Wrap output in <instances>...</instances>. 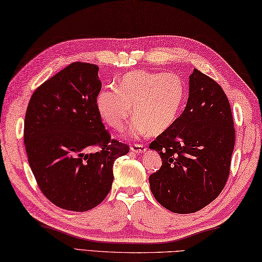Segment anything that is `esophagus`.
Segmentation results:
<instances>
[{
    "label": "esophagus",
    "mask_w": 262,
    "mask_h": 262,
    "mask_svg": "<svg viewBox=\"0 0 262 262\" xmlns=\"http://www.w3.org/2000/svg\"><path fill=\"white\" fill-rule=\"evenodd\" d=\"M131 150L133 152H137V154H141L146 150V146L145 145H133L131 146Z\"/></svg>",
    "instance_id": "1"
}]
</instances>
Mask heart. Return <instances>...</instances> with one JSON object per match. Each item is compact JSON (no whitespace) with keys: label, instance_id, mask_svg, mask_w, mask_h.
<instances>
[{"label":"heart","instance_id":"obj_1","mask_svg":"<svg viewBox=\"0 0 262 262\" xmlns=\"http://www.w3.org/2000/svg\"><path fill=\"white\" fill-rule=\"evenodd\" d=\"M185 98V83L173 73L136 71L125 74L117 88L97 96V108L108 125L121 130L132 114L133 137L160 135L173 124Z\"/></svg>","mask_w":262,"mask_h":262}]
</instances>
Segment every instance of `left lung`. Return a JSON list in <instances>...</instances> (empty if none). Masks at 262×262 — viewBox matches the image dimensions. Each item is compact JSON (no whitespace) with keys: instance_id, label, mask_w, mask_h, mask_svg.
<instances>
[{"instance_id":"8db88e82","label":"left lung","mask_w":262,"mask_h":262,"mask_svg":"<svg viewBox=\"0 0 262 262\" xmlns=\"http://www.w3.org/2000/svg\"><path fill=\"white\" fill-rule=\"evenodd\" d=\"M235 129L221 86L194 68L182 114L149 145L162 159L149 177L152 195L174 213H192L219 196L228 179Z\"/></svg>"}]
</instances>
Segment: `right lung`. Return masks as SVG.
<instances>
[{"mask_svg": "<svg viewBox=\"0 0 262 262\" xmlns=\"http://www.w3.org/2000/svg\"><path fill=\"white\" fill-rule=\"evenodd\" d=\"M98 71L93 63H71L34 91L25 116L29 166L44 196L63 210L100 204L111 191L115 160L129 152L101 122ZM95 145L101 150L90 152Z\"/></svg>", "mask_w": 262, "mask_h": 262, "instance_id": "right-lung-1", "label": "right lung"}]
</instances>
